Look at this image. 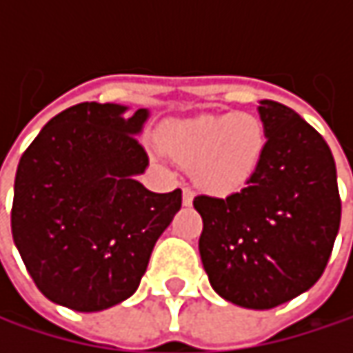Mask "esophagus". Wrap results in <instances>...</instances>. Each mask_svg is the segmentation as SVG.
<instances>
[{
	"label": "esophagus",
	"mask_w": 353,
	"mask_h": 353,
	"mask_svg": "<svg viewBox=\"0 0 353 353\" xmlns=\"http://www.w3.org/2000/svg\"><path fill=\"white\" fill-rule=\"evenodd\" d=\"M181 194H183V204H185V206H190V204H192V200H194V190H192V188H183V190H181Z\"/></svg>",
	"instance_id": "34e87169"
}]
</instances>
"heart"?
Here are the masks:
<instances>
[{"label": "heart", "mask_w": 353, "mask_h": 353, "mask_svg": "<svg viewBox=\"0 0 353 353\" xmlns=\"http://www.w3.org/2000/svg\"><path fill=\"white\" fill-rule=\"evenodd\" d=\"M161 143L183 163H194L204 188L227 192L255 174L265 149V130L249 112L206 114L165 126Z\"/></svg>", "instance_id": "1"}]
</instances>
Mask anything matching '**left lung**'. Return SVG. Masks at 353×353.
Listing matches in <instances>:
<instances>
[{
	"instance_id": "obj_1",
	"label": "left lung",
	"mask_w": 353,
	"mask_h": 353,
	"mask_svg": "<svg viewBox=\"0 0 353 353\" xmlns=\"http://www.w3.org/2000/svg\"><path fill=\"white\" fill-rule=\"evenodd\" d=\"M265 149L245 185L200 194L198 241L210 286L245 309H274L325 272L341 221L335 161L317 130L284 104L263 100Z\"/></svg>"
}]
</instances>
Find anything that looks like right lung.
Listing matches in <instances>:
<instances>
[{
	"label": "right lung",
	"mask_w": 353,
	"mask_h": 353,
	"mask_svg": "<svg viewBox=\"0 0 353 353\" xmlns=\"http://www.w3.org/2000/svg\"><path fill=\"white\" fill-rule=\"evenodd\" d=\"M83 102L46 122L18 163L12 235L38 290L94 313L126 301L181 208V190L155 194L134 176L147 110Z\"/></svg>",
	"instance_id": "obj_1"
}]
</instances>
